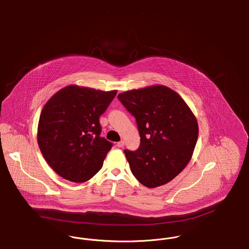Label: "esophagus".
<instances>
[{"instance_id":"34e87169","label":"esophagus","mask_w":249,"mask_h":249,"mask_svg":"<svg viewBox=\"0 0 249 249\" xmlns=\"http://www.w3.org/2000/svg\"><path fill=\"white\" fill-rule=\"evenodd\" d=\"M124 144H125V142H124V141H120L118 143H117V145L120 147V148H122V147H124Z\"/></svg>"}]
</instances>
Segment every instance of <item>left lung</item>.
Returning a JSON list of instances; mask_svg holds the SVG:
<instances>
[{
	"instance_id": "8db88e82",
	"label": "left lung",
	"mask_w": 249,
	"mask_h": 249,
	"mask_svg": "<svg viewBox=\"0 0 249 249\" xmlns=\"http://www.w3.org/2000/svg\"><path fill=\"white\" fill-rule=\"evenodd\" d=\"M118 98L135 118L141 143L124 150L132 174L155 188L168 183L184 169L198 138V124L179 94L163 85L131 89Z\"/></svg>"
}]
</instances>
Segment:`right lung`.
<instances>
[{
    "label": "right lung",
    "mask_w": 249,
    "mask_h": 249,
    "mask_svg": "<svg viewBox=\"0 0 249 249\" xmlns=\"http://www.w3.org/2000/svg\"><path fill=\"white\" fill-rule=\"evenodd\" d=\"M117 92L70 85L43 107L38 144L49 166L62 178L84 182L102 169L113 143L101 137L99 118Z\"/></svg>",
    "instance_id": "right-lung-1"
}]
</instances>
